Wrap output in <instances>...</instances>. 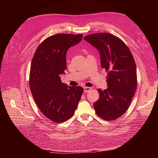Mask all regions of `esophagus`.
I'll use <instances>...</instances> for the list:
<instances>
[{"mask_svg":"<svg viewBox=\"0 0 158 158\" xmlns=\"http://www.w3.org/2000/svg\"><path fill=\"white\" fill-rule=\"evenodd\" d=\"M91 89H92V88H89V87H84V91L85 93H87V92H89Z\"/></svg>","mask_w":158,"mask_h":158,"instance_id":"esophagus-1","label":"esophagus"}]
</instances>
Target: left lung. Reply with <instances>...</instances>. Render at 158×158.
Returning a JSON list of instances; mask_svg holds the SVG:
<instances>
[{"label": "left lung", "mask_w": 158, "mask_h": 158, "mask_svg": "<svg viewBox=\"0 0 158 158\" xmlns=\"http://www.w3.org/2000/svg\"><path fill=\"white\" fill-rule=\"evenodd\" d=\"M84 40L98 50L102 67L108 73V88L98 89L99 98L94 108L105 120H115L127 111L136 92L135 61L125 43L111 33H94L85 36Z\"/></svg>", "instance_id": "obj_1"}]
</instances>
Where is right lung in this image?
Wrapping results in <instances>:
<instances>
[{
	"mask_svg": "<svg viewBox=\"0 0 158 158\" xmlns=\"http://www.w3.org/2000/svg\"><path fill=\"white\" fill-rule=\"evenodd\" d=\"M82 40V34L50 36L38 46L32 59L30 87L33 98L43 114L55 123L73 116L84 92L82 87L69 86L60 80L66 69V51Z\"/></svg>",
	"mask_w": 158,
	"mask_h": 158,
	"instance_id": "right-lung-1",
	"label": "right lung"
}]
</instances>
